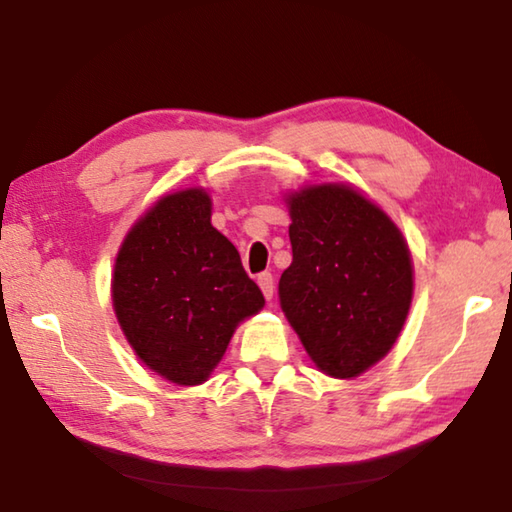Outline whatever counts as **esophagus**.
<instances>
[{"label":"esophagus","instance_id":"34e87169","mask_svg":"<svg viewBox=\"0 0 512 512\" xmlns=\"http://www.w3.org/2000/svg\"><path fill=\"white\" fill-rule=\"evenodd\" d=\"M257 284H259V289H262V293L266 296V300H271L273 298V275L268 273V271L259 273L257 275Z\"/></svg>","mask_w":512,"mask_h":512}]
</instances>
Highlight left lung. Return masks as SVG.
<instances>
[{
  "label": "left lung",
  "mask_w": 512,
  "mask_h": 512,
  "mask_svg": "<svg viewBox=\"0 0 512 512\" xmlns=\"http://www.w3.org/2000/svg\"><path fill=\"white\" fill-rule=\"evenodd\" d=\"M287 201L293 262L280 277L282 311L325 375L357 377L393 348L409 314V248L352 187H307Z\"/></svg>",
  "instance_id": "1"
}]
</instances>
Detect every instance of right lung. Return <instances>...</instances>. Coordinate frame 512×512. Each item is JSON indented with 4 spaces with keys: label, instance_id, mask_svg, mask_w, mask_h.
Returning <instances> with one entry per match:
<instances>
[{
    "label": "right lung",
    "instance_id": "right-lung-1",
    "mask_svg": "<svg viewBox=\"0 0 512 512\" xmlns=\"http://www.w3.org/2000/svg\"><path fill=\"white\" fill-rule=\"evenodd\" d=\"M210 216L203 189L164 196L133 225L115 262L112 305L128 343L180 386L203 384L235 327L264 307Z\"/></svg>",
    "mask_w": 512,
    "mask_h": 512
}]
</instances>
